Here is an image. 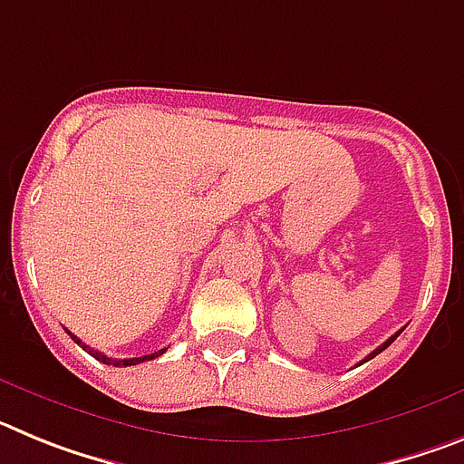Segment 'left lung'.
<instances>
[{
	"mask_svg": "<svg viewBox=\"0 0 464 464\" xmlns=\"http://www.w3.org/2000/svg\"><path fill=\"white\" fill-rule=\"evenodd\" d=\"M400 332H401V330H400ZM400 332H397V334H392V337H391V339H388V342H383V343H381V346H379V348H376V351H372V353H370V355H367V358H364V362H367V360H372V358H376V355H379V353H381V351H385V348L391 346V343H392V342H395V339H397V337H400Z\"/></svg>",
	"mask_w": 464,
	"mask_h": 464,
	"instance_id": "8db88e82",
	"label": "left lung"
}]
</instances>
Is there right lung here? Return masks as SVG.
Here are the masks:
<instances>
[{
  "label": "right lung",
  "mask_w": 464,
  "mask_h": 464,
  "mask_svg": "<svg viewBox=\"0 0 464 464\" xmlns=\"http://www.w3.org/2000/svg\"><path fill=\"white\" fill-rule=\"evenodd\" d=\"M69 337L73 339V342L79 343V346H83L85 351H88L90 355H92V358H97L100 360V362H104V364H113V367H130V364H139V362H146V360H153V358H158V355H162L165 353V348H162V351H158V353H150V355H141V358H130V360H116V358H106L104 353H100V351H94V348H90V346H85L83 342H81L79 337H73L72 332H69Z\"/></svg>",
  "instance_id": "obj_1"
}]
</instances>
